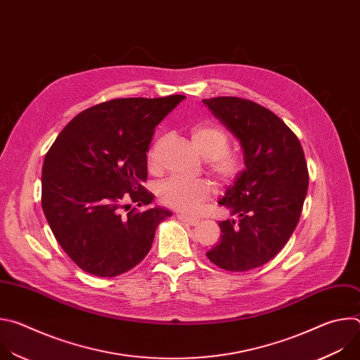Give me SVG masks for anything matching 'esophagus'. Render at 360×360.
Masks as SVG:
<instances>
[{
  "label": "esophagus",
  "mask_w": 360,
  "mask_h": 360,
  "mask_svg": "<svg viewBox=\"0 0 360 360\" xmlns=\"http://www.w3.org/2000/svg\"><path fill=\"white\" fill-rule=\"evenodd\" d=\"M176 217H178V219H179L181 222L188 224V225H191V226H196V225L199 224V221H198V219H195V218H189V217H186V215H184V214H178Z\"/></svg>",
  "instance_id": "esophagus-1"
}]
</instances>
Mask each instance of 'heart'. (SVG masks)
Here are the masks:
<instances>
[{"label": "heart", "mask_w": 360, "mask_h": 360, "mask_svg": "<svg viewBox=\"0 0 360 360\" xmlns=\"http://www.w3.org/2000/svg\"><path fill=\"white\" fill-rule=\"evenodd\" d=\"M191 138L200 155L208 160L211 172L225 184L233 182L242 172V161L233 152L228 150L229 136L215 124H198L191 131ZM158 143H153L148 152L150 167H155ZM212 185L207 179L186 181L172 176L158 186L160 200L169 208L182 214L193 215L200 210L202 202L212 195Z\"/></svg>", "instance_id": "b5f03b06"}]
</instances>
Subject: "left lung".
<instances>
[{
	"instance_id": "8db88e82",
	"label": "left lung",
	"mask_w": 360,
	"mask_h": 360,
	"mask_svg": "<svg viewBox=\"0 0 360 360\" xmlns=\"http://www.w3.org/2000/svg\"><path fill=\"white\" fill-rule=\"evenodd\" d=\"M239 141L245 169L218 200L236 219L219 222L221 239L208 259L231 272L269 262L286 245L302 212L309 184L296 135L272 111L249 99H202Z\"/></svg>"
}]
</instances>
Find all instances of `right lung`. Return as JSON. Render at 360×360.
Returning <instances> with one entry per match:
<instances>
[{
	"label": "right lung",
	"instance_id": "add662e5",
	"mask_svg": "<svg viewBox=\"0 0 360 360\" xmlns=\"http://www.w3.org/2000/svg\"><path fill=\"white\" fill-rule=\"evenodd\" d=\"M118 98L78 114L46 152L41 203L56 239L85 272L112 278L136 266L158 225L172 215L155 207L122 214L125 200L148 207L146 152L155 127L184 101Z\"/></svg>",
	"mask_w": 360,
	"mask_h": 360
}]
</instances>
